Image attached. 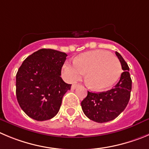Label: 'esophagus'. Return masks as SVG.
<instances>
[{
	"label": "esophagus",
	"mask_w": 149,
	"mask_h": 149,
	"mask_svg": "<svg viewBox=\"0 0 149 149\" xmlns=\"http://www.w3.org/2000/svg\"><path fill=\"white\" fill-rule=\"evenodd\" d=\"M79 86V84H73V85L72 86V89H75L76 88H77V86Z\"/></svg>",
	"instance_id": "esophagus-1"
}]
</instances>
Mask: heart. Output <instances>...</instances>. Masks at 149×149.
<instances>
[{
  "instance_id": "b5f03b06",
  "label": "heart",
  "mask_w": 149,
  "mask_h": 149,
  "mask_svg": "<svg viewBox=\"0 0 149 149\" xmlns=\"http://www.w3.org/2000/svg\"><path fill=\"white\" fill-rule=\"evenodd\" d=\"M63 69L69 81H76L86 73L87 86L95 91L112 86L119 79L122 70L118 58L103 50L83 53L74 60V64H64Z\"/></svg>"
}]
</instances>
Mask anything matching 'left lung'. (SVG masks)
I'll list each match as a JSON object with an SVG mask.
<instances>
[{
  "instance_id": "left-lung-1",
  "label": "left lung",
  "mask_w": 149,
  "mask_h": 149,
  "mask_svg": "<svg viewBox=\"0 0 149 149\" xmlns=\"http://www.w3.org/2000/svg\"><path fill=\"white\" fill-rule=\"evenodd\" d=\"M116 55L121 63L123 72L115 86L104 92L95 93L88 91L86 97L81 102L83 111L95 122L106 123L113 120L127 106L132 91V79L129 67L117 52Z\"/></svg>"
}]
</instances>
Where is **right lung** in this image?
<instances>
[{"label":"right lung","mask_w":149,"mask_h":149,"mask_svg":"<svg viewBox=\"0 0 149 149\" xmlns=\"http://www.w3.org/2000/svg\"><path fill=\"white\" fill-rule=\"evenodd\" d=\"M67 54L41 49L26 58L16 74V96L22 110L38 121L52 119L59 111L71 84L61 78Z\"/></svg>","instance_id":"add662e5"}]
</instances>
